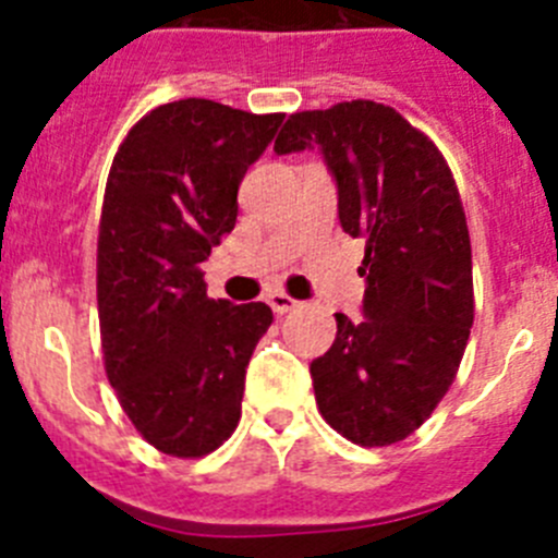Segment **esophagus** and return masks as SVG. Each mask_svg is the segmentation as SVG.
<instances>
[{
	"label": "esophagus",
	"instance_id": "obj_1",
	"mask_svg": "<svg viewBox=\"0 0 558 558\" xmlns=\"http://www.w3.org/2000/svg\"><path fill=\"white\" fill-rule=\"evenodd\" d=\"M268 304L276 315H284V313H290V310L299 307V302H295V299H290L288 293H282V290H274V293H268Z\"/></svg>",
	"mask_w": 558,
	"mask_h": 558
}]
</instances>
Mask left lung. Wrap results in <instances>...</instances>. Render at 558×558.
<instances>
[{"label":"left lung","instance_id":"left-lung-1","mask_svg":"<svg viewBox=\"0 0 558 558\" xmlns=\"http://www.w3.org/2000/svg\"><path fill=\"white\" fill-rule=\"evenodd\" d=\"M315 147L338 181L343 231L366 240V318L310 363L327 425L360 447H391L450 391L475 322L472 245L450 165L391 106L338 102L290 113L276 153Z\"/></svg>","mask_w":558,"mask_h":558}]
</instances>
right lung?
Here are the masks:
<instances>
[{
	"label": "right lung",
	"instance_id": "obj_1",
	"mask_svg": "<svg viewBox=\"0 0 558 558\" xmlns=\"http://www.w3.org/2000/svg\"><path fill=\"white\" fill-rule=\"evenodd\" d=\"M282 120L190 97L145 113L113 156L97 234L102 363L165 456H209L240 422L274 313L209 299L201 263L234 229L240 181Z\"/></svg>",
	"mask_w": 558,
	"mask_h": 558
}]
</instances>
